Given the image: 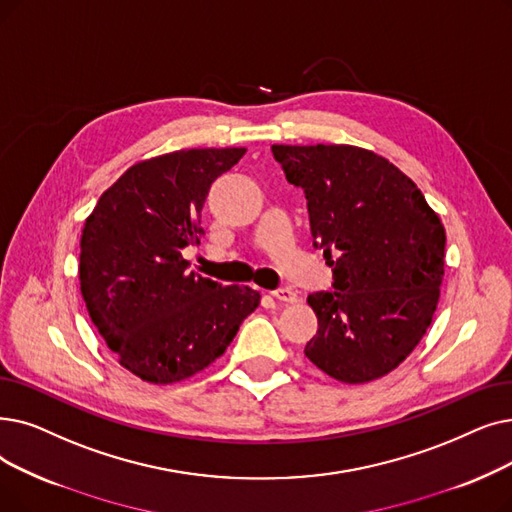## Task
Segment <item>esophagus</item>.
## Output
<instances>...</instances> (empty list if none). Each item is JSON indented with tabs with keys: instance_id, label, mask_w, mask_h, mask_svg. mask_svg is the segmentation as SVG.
I'll return each mask as SVG.
<instances>
[{
	"instance_id": "1",
	"label": "esophagus",
	"mask_w": 512,
	"mask_h": 512,
	"mask_svg": "<svg viewBox=\"0 0 512 512\" xmlns=\"http://www.w3.org/2000/svg\"><path fill=\"white\" fill-rule=\"evenodd\" d=\"M272 295L280 303H297L299 301V295H297V291H293V288H278V291H274Z\"/></svg>"
}]
</instances>
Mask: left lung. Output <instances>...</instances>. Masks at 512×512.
I'll use <instances>...</instances> for the list:
<instances>
[{
  "label": "left lung",
  "instance_id": "obj_1",
  "mask_svg": "<svg viewBox=\"0 0 512 512\" xmlns=\"http://www.w3.org/2000/svg\"><path fill=\"white\" fill-rule=\"evenodd\" d=\"M272 152L303 188L314 247L335 276V291L307 297L318 316L307 360L341 383L381 379L431 326L446 228L410 177L372 150L274 144Z\"/></svg>",
  "mask_w": 512,
  "mask_h": 512
}]
</instances>
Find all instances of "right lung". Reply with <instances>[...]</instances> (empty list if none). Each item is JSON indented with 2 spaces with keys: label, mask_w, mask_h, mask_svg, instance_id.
I'll use <instances>...</instances> for the list:
<instances>
[{
  "label": "right lung",
  "mask_w": 512,
  "mask_h": 512,
  "mask_svg": "<svg viewBox=\"0 0 512 512\" xmlns=\"http://www.w3.org/2000/svg\"><path fill=\"white\" fill-rule=\"evenodd\" d=\"M247 148L175 150L131 165L81 234L79 280L90 318L131 374L152 385L190 379L224 355L261 295L188 272L211 184Z\"/></svg>",
  "instance_id": "1"
}]
</instances>
